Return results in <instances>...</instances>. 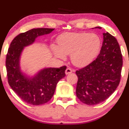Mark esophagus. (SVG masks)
Returning a JSON list of instances; mask_svg holds the SVG:
<instances>
[{
  "label": "esophagus",
  "instance_id": "1",
  "mask_svg": "<svg viewBox=\"0 0 129 129\" xmlns=\"http://www.w3.org/2000/svg\"><path fill=\"white\" fill-rule=\"evenodd\" d=\"M73 72V71L72 69H70V68H67V69L66 70V75H68V74H71V73H72Z\"/></svg>",
  "mask_w": 129,
  "mask_h": 129
}]
</instances>
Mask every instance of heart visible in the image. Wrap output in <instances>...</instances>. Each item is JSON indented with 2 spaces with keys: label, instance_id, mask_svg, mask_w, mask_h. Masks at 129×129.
I'll return each mask as SVG.
<instances>
[{
  "label": "heart",
  "instance_id": "1",
  "mask_svg": "<svg viewBox=\"0 0 129 129\" xmlns=\"http://www.w3.org/2000/svg\"><path fill=\"white\" fill-rule=\"evenodd\" d=\"M58 46L52 45L54 55L65 60L71 54L72 63L77 67L88 66L97 56L101 47L100 37L95 34L66 32L58 36Z\"/></svg>",
  "mask_w": 129,
  "mask_h": 129
}]
</instances>
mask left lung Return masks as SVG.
Wrapping results in <instances>:
<instances>
[{
	"instance_id": "8db88e82",
	"label": "left lung",
	"mask_w": 129,
	"mask_h": 129,
	"mask_svg": "<svg viewBox=\"0 0 129 129\" xmlns=\"http://www.w3.org/2000/svg\"><path fill=\"white\" fill-rule=\"evenodd\" d=\"M101 29V27H96ZM99 55L95 60L76 71V95L82 103L93 105L107 99L116 90L120 80L122 55L116 39L103 33Z\"/></svg>"
}]
</instances>
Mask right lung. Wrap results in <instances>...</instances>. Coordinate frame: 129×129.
I'll list each match as a JSON object with an SVG mask.
<instances>
[{
  "mask_svg": "<svg viewBox=\"0 0 129 129\" xmlns=\"http://www.w3.org/2000/svg\"><path fill=\"white\" fill-rule=\"evenodd\" d=\"M54 28H32L14 39L6 57V69L9 85L24 102L39 105L49 102L53 97L56 85L66 76V66L60 68L44 67L34 75L22 70L20 58L24 48L32 45L40 36L51 33Z\"/></svg>",
  "mask_w": 129,
  "mask_h": 129,
  "instance_id": "1",
  "label": "right lung"
}]
</instances>
